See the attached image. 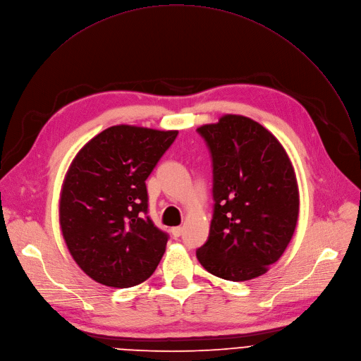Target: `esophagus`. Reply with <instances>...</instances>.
I'll return each instance as SVG.
<instances>
[{
	"mask_svg": "<svg viewBox=\"0 0 361 361\" xmlns=\"http://www.w3.org/2000/svg\"><path fill=\"white\" fill-rule=\"evenodd\" d=\"M182 231H183V229H182L180 226H176V228H172V229H171L173 238H179V236L182 235Z\"/></svg>",
	"mask_w": 361,
	"mask_h": 361,
	"instance_id": "esophagus-1",
	"label": "esophagus"
}]
</instances>
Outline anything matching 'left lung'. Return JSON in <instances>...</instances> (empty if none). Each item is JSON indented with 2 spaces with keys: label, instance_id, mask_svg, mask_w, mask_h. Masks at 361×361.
Instances as JSON below:
<instances>
[{
  "label": "left lung",
  "instance_id": "8db88e82",
  "mask_svg": "<svg viewBox=\"0 0 361 361\" xmlns=\"http://www.w3.org/2000/svg\"><path fill=\"white\" fill-rule=\"evenodd\" d=\"M197 132L212 154L214 199L197 260L225 280L259 277L284 253L298 225L299 186L290 158L271 132L247 116L228 114Z\"/></svg>",
  "mask_w": 361,
  "mask_h": 361
}]
</instances>
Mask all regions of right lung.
<instances>
[{
    "mask_svg": "<svg viewBox=\"0 0 361 361\" xmlns=\"http://www.w3.org/2000/svg\"><path fill=\"white\" fill-rule=\"evenodd\" d=\"M178 130L115 125L94 136L65 175L59 225L66 247L92 280L118 289L152 276L168 242L148 213L145 180Z\"/></svg>",
    "mask_w": 361,
    "mask_h": 361,
    "instance_id": "1",
    "label": "right lung"
}]
</instances>
